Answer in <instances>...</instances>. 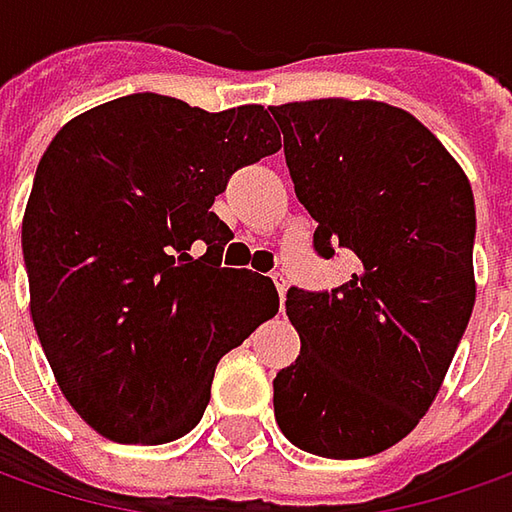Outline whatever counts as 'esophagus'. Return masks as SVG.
Wrapping results in <instances>:
<instances>
[{
  "label": "esophagus",
  "mask_w": 512,
  "mask_h": 512,
  "mask_svg": "<svg viewBox=\"0 0 512 512\" xmlns=\"http://www.w3.org/2000/svg\"><path fill=\"white\" fill-rule=\"evenodd\" d=\"M272 280H275V286H278L280 303H283V300H286V280H283V275H278V272H275V275H272Z\"/></svg>",
  "instance_id": "esophagus-1"
}]
</instances>
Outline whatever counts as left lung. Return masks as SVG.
<instances>
[{"instance_id": "8db88e82", "label": "left lung", "mask_w": 512, "mask_h": 512, "mask_svg": "<svg viewBox=\"0 0 512 512\" xmlns=\"http://www.w3.org/2000/svg\"><path fill=\"white\" fill-rule=\"evenodd\" d=\"M315 249L358 257L341 289H289L300 355L275 378V421L323 458L384 453L430 410L476 303V203L456 157L378 100L269 105Z\"/></svg>"}]
</instances>
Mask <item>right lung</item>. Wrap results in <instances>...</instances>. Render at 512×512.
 <instances>
[{"instance_id":"obj_1","label":"right lung","mask_w":512,"mask_h":512,"mask_svg":"<svg viewBox=\"0 0 512 512\" xmlns=\"http://www.w3.org/2000/svg\"><path fill=\"white\" fill-rule=\"evenodd\" d=\"M280 148L263 105L203 111L160 94L59 128L22 217L31 318L79 418L120 444L197 427L217 361L278 312L272 278L220 266L212 212L240 166Z\"/></svg>"}]
</instances>
